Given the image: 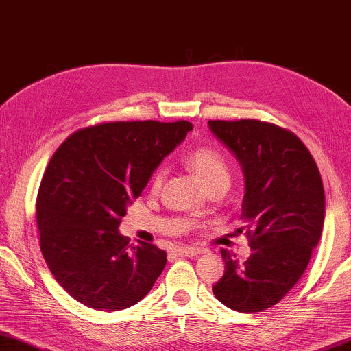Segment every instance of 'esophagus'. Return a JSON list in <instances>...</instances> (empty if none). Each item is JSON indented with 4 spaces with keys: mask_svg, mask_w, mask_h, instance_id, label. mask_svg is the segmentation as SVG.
<instances>
[{
    "mask_svg": "<svg viewBox=\"0 0 351 351\" xmlns=\"http://www.w3.org/2000/svg\"><path fill=\"white\" fill-rule=\"evenodd\" d=\"M175 254L178 257H193V255L198 254V249L191 247V245H180V247L175 249Z\"/></svg>",
    "mask_w": 351,
    "mask_h": 351,
    "instance_id": "obj_1",
    "label": "esophagus"
}]
</instances>
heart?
Masks as SVG:
<instances>
[{
  "mask_svg": "<svg viewBox=\"0 0 351 351\" xmlns=\"http://www.w3.org/2000/svg\"><path fill=\"white\" fill-rule=\"evenodd\" d=\"M186 165L193 171L198 180L202 181V184L206 189L216 186H228L230 181V167L221 151L214 146L203 145L198 148L192 149L189 154L186 156ZM165 171L162 169H158L151 175L149 180V192L158 193L164 182Z\"/></svg>",
  "mask_w": 351,
  "mask_h": 351,
  "instance_id": "1",
  "label": "heart"
}]
</instances>
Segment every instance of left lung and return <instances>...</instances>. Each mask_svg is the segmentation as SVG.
<instances>
[{
    "instance_id": "8db88e82",
    "label": "left lung",
    "mask_w": 351,
    "mask_h": 351,
    "mask_svg": "<svg viewBox=\"0 0 351 351\" xmlns=\"http://www.w3.org/2000/svg\"><path fill=\"white\" fill-rule=\"evenodd\" d=\"M241 162L245 195L239 228L252 249L244 263L222 250L226 271L213 285L222 304L243 313L276 306L309 265L325 221L322 175L289 129L258 119L208 121Z\"/></svg>"
}]
</instances>
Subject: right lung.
Segmentation results:
<instances>
[{"label": "right lung", "instance_id": "obj_1", "mask_svg": "<svg viewBox=\"0 0 351 351\" xmlns=\"http://www.w3.org/2000/svg\"><path fill=\"white\" fill-rule=\"evenodd\" d=\"M192 128L184 119L101 123L78 129L51 156L36 200L39 244L50 273L75 301L117 312L153 289L167 252L129 245L118 227Z\"/></svg>", "mask_w": 351, "mask_h": 351}]
</instances>
